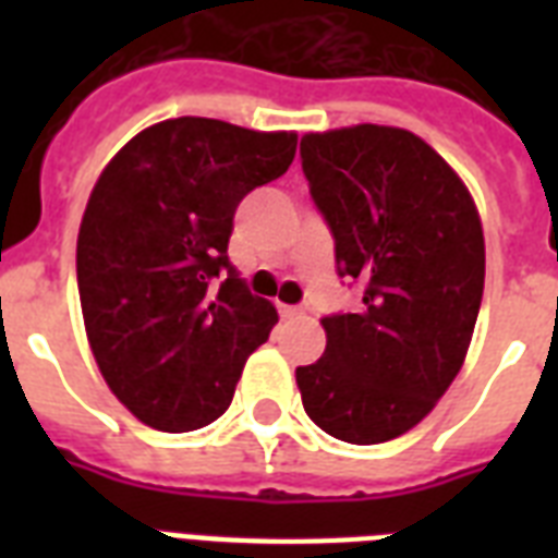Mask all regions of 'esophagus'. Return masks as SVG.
<instances>
[{"instance_id": "obj_1", "label": "esophagus", "mask_w": 558, "mask_h": 558, "mask_svg": "<svg viewBox=\"0 0 558 558\" xmlns=\"http://www.w3.org/2000/svg\"><path fill=\"white\" fill-rule=\"evenodd\" d=\"M278 313L280 318H298V315H304L301 313V306H289V304H278Z\"/></svg>"}]
</instances>
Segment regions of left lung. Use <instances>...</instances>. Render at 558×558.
I'll return each instance as SVG.
<instances>
[{
	"instance_id": "left-lung-1",
	"label": "left lung",
	"mask_w": 558,
	"mask_h": 558,
	"mask_svg": "<svg viewBox=\"0 0 558 558\" xmlns=\"http://www.w3.org/2000/svg\"><path fill=\"white\" fill-rule=\"evenodd\" d=\"M301 168L339 275L362 287L356 313L322 318L324 356L295 371L304 411L336 440H393L466 359L486 263L475 202L442 156L397 126L304 135Z\"/></svg>"
}]
</instances>
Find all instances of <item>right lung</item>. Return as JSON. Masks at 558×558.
Here are the masks:
<instances>
[{
    "label": "right lung",
    "instance_id": "add662e5",
    "mask_svg": "<svg viewBox=\"0 0 558 558\" xmlns=\"http://www.w3.org/2000/svg\"><path fill=\"white\" fill-rule=\"evenodd\" d=\"M295 133L214 118L147 126L100 173L77 234V289L109 390L144 425L193 432L231 405L278 310L228 260L236 205L283 177Z\"/></svg>",
    "mask_w": 558,
    "mask_h": 558
}]
</instances>
